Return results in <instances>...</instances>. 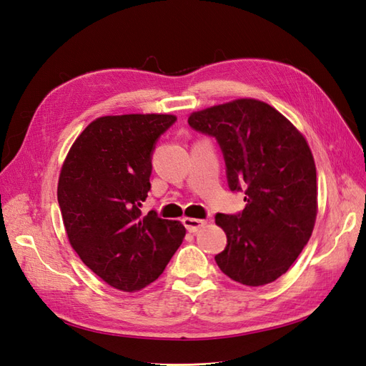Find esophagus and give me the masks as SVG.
Instances as JSON below:
<instances>
[{"label": "esophagus", "mask_w": 366, "mask_h": 366, "mask_svg": "<svg viewBox=\"0 0 366 366\" xmlns=\"http://www.w3.org/2000/svg\"><path fill=\"white\" fill-rule=\"evenodd\" d=\"M183 224L184 227L195 234L197 230H200L202 227L206 226V219H200V218H183Z\"/></svg>", "instance_id": "esophagus-1"}]
</instances>
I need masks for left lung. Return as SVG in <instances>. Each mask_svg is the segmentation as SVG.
Instances as JSON below:
<instances>
[{
  "label": "left lung",
  "instance_id": "obj_1",
  "mask_svg": "<svg viewBox=\"0 0 366 366\" xmlns=\"http://www.w3.org/2000/svg\"><path fill=\"white\" fill-rule=\"evenodd\" d=\"M189 127L215 137L232 192H244L238 214H217L226 249L219 270L239 284L273 282L308 242L317 212L316 166L304 136L281 113L254 99L192 113Z\"/></svg>",
  "mask_w": 366,
  "mask_h": 366
}]
</instances>
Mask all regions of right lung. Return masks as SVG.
<instances>
[{
    "mask_svg": "<svg viewBox=\"0 0 366 366\" xmlns=\"http://www.w3.org/2000/svg\"><path fill=\"white\" fill-rule=\"evenodd\" d=\"M177 117H99L76 139L59 175L58 203L71 247L114 289L136 292L156 281L186 229L156 210L142 215L151 191L152 152Z\"/></svg>",
    "mask_w": 366,
    "mask_h": 366,
    "instance_id": "right-lung-1",
    "label": "right lung"
}]
</instances>
